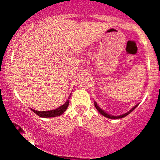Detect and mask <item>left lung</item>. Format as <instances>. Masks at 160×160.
I'll use <instances>...</instances> for the list:
<instances>
[{
  "label": "left lung",
  "mask_w": 160,
  "mask_h": 160,
  "mask_svg": "<svg viewBox=\"0 0 160 160\" xmlns=\"http://www.w3.org/2000/svg\"><path fill=\"white\" fill-rule=\"evenodd\" d=\"M94 105H95V108H96L98 109V111H99V112L101 113V114H102V115H104V117H107V118H111V119H118V118H124V117H125V116L128 115V114H130V113L132 112V111H133L134 109H135V108H136L137 106L138 105V104H136V105H135V107H134L132 109V110H130L129 111H128V112H127V113H125V114H122V115H119V116H113V115H110V114H108V113H106L104 111H103L102 109H101V108H100L99 106L98 105V104H97L96 102H94Z\"/></svg>",
  "instance_id": "8db88e82"
}]
</instances>
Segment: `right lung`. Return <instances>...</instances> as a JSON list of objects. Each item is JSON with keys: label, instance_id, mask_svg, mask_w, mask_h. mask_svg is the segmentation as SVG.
I'll return each instance as SVG.
<instances>
[{"label": "right lung", "instance_id": "obj_1", "mask_svg": "<svg viewBox=\"0 0 160 160\" xmlns=\"http://www.w3.org/2000/svg\"><path fill=\"white\" fill-rule=\"evenodd\" d=\"M70 98V97H69L68 100H67V102L65 103L64 104H62V106H60L58 108L55 109V110H52V111H35L32 109V111H33L34 113L38 115L39 117L42 118H52V117H56V116H59L62 114L63 112H65V111L67 110V108H68L69 105V99Z\"/></svg>", "mask_w": 160, "mask_h": 160}]
</instances>
